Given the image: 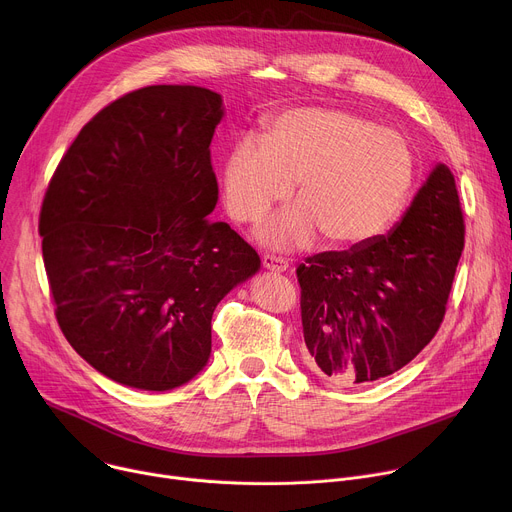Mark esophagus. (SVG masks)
Returning a JSON list of instances; mask_svg holds the SVG:
<instances>
[{
  "label": "esophagus",
  "instance_id": "obj_1",
  "mask_svg": "<svg viewBox=\"0 0 512 512\" xmlns=\"http://www.w3.org/2000/svg\"><path fill=\"white\" fill-rule=\"evenodd\" d=\"M261 263L267 271H275V273H281L287 269V261L281 257H273V255H263Z\"/></svg>",
  "mask_w": 512,
  "mask_h": 512
}]
</instances>
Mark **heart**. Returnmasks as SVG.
Listing matches in <instances>:
<instances>
[{
    "mask_svg": "<svg viewBox=\"0 0 512 512\" xmlns=\"http://www.w3.org/2000/svg\"><path fill=\"white\" fill-rule=\"evenodd\" d=\"M415 180L407 137L338 109H289L261 137L245 135L223 172L225 208L253 225L291 194L298 204L273 216L259 239L275 249L308 245L318 233L330 247L379 237L401 212Z\"/></svg>",
    "mask_w": 512,
    "mask_h": 512,
    "instance_id": "1",
    "label": "heart"
}]
</instances>
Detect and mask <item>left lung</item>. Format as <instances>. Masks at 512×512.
<instances>
[{
    "instance_id": "obj_1",
    "label": "left lung",
    "mask_w": 512,
    "mask_h": 512,
    "mask_svg": "<svg viewBox=\"0 0 512 512\" xmlns=\"http://www.w3.org/2000/svg\"><path fill=\"white\" fill-rule=\"evenodd\" d=\"M464 233L456 180L437 164L389 235L308 257L296 273L314 375L371 385L411 362L444 322Z\"/></svg>"
}]
</instances>
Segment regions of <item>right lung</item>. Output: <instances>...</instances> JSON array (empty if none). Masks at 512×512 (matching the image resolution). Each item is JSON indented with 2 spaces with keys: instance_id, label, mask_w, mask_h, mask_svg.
Instances as JSON below:
<instances>
[{
  "instance_id": "obj_1",
  "label": "right lung",
  "mask_w": 512,
  "mask_h": 512,
  "mask_svg": "<svg viewBox=\"0 0 512 512\" xmlns=\"http://www.w3.org/2000/svg\"><path fill=\"white\" fill-rule=\"evenodd\" d=\"M223 115L202 87L131 91L81 129L48 184L40 237L58 326L115 383L168 391L196 377L216 304L261 265L208 221Z\"/></svg>"
}]
</instances>
